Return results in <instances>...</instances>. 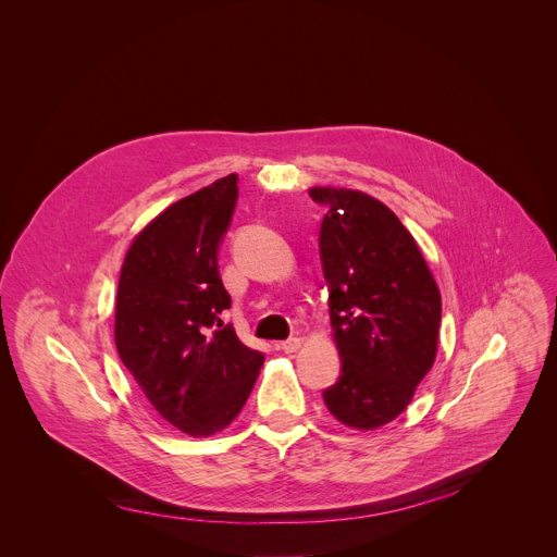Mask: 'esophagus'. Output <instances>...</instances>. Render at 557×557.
<instances>
[{
    "instance_id": "esophagus-1",
    "label": "esophagus",
    "mask_w": 557,
    "mask_h": 557,
    "mask_svg": "<svg viewBox=\"0 0 557 557\" xmlns=\"http://www.w3.org/2000/svg\"><path fill=\"white\" fill-rule=\"evenodd\" d=\"M280 348H282L286 355H290V352H297V350L301 348V339H299V337H290V339L282 342V344H280Z\"/></svg>"
}]
</instances>
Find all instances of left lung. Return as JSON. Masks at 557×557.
I'll list each match as a JSON object with an SVG mask.
<instances>
[{"label":"left lung","instance_id":"8db88e82","mask_svg":"<svg viewBox=\"0 0 557 557\" xmlns=\"http://www.w3.org/2000/svg\"><path fill=\"white\" fill-rule=\"evenodd\" d=\"M329 207L320 258L339 379L324 389L331 414L372 430L399 417L434 363L441 293L410 231L368 194L314 187Z\"/></svg>","mask_w":557,"mask_h":557}]
</instances>
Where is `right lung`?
<instances>
[{
    "mask_svg": "<svg viewBox=\"0 0 557 557\" xmlns=\"http://www.w3.org/2000/svg\"><path fill=\"white\" fill-rule=\"evenodd\" d=\"M235 205L237 174L174 202L136 235L119 280V357L156 412L191 436L224 430L264 363L220 317L231 295L218 251Z\"/></svg>",
    "mask_w": 557,
    "mask_h": 557,
    "instance_id": "1",
    "label": "right lung"
}]
</instances>
